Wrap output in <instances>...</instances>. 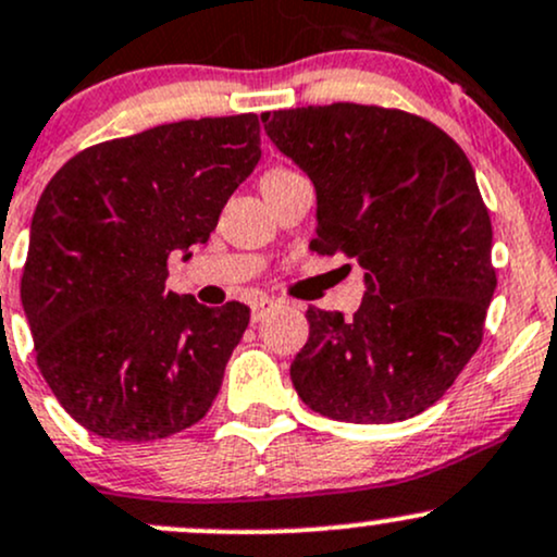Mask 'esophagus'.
Listing matches in <instances>:
<instances>
[{
  "label": "esophagus",
  "mask_w": 557,
  "mask_h": 557,
  "mask_svg": "<svg viewBox=\"0 0 557 557\" xmlns=\"http://www.w3.org/2000/svg\"><path fill=\"white\" fill-rule=\"evenodd\" d=\"M272 307V301H269V298H256L253 304H250V320L253 322H259L261 317H264V311Z\"/></svg>",
  "instance_id": "obj_1"
}]
</instances>
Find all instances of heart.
Instances as JSON below:
<instances>
[{"label": "heart", "instance_id": "obj_1", "mask_svg": "<svg viewBox=\"0 0 557 557\" xmlns=\"http://www.w3.org/2000/svg\"><path fill=\"white\" fill-rule=\"evenodd\" d=\"M288 174H293L290 169H269L264 176H261V185H267V182H274V180H283V176H288Z\"/></svg>", "mask_w": 557, "mask_h": 557}]
</instances>
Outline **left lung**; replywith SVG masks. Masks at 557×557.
Here are the masks:
<instances>
[{
    "mask_svg": "<svg viewBox=\"0 0 557 557\" xmlns=\"http://www.w3.org/2000/svg\"><path fill=\"white\" fill-rule=\"evenodd\" d=\"M261 121L314 182L309 248L357 259L368 283L354 320L309 307L293 386L333 420L414 418L481 346L497 288L492 219L468 156L436 124L396 108L333 102Z\"/></svg>",
    "mask_w": 557,
    "mask_h": 557,
    "instance_id": "8db88e82",
    "label": "left lung"
}]
</instances>
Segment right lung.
<instances>
[{
  "label": "right lung",
  "mask_w": 557,
  "mask_h": 557,
  "mask_svg": "<svg viewBox=\"0 0 557 557\" xmlns=\"http://www.w3.org/2000/svg\"><path fill=\"white\" fill-rule=\"evenodd\" d=\"M259 129L253 113L152 126L76 152L41 193L21 301L47 386L97 436L166 438L216 399L250 309L171 293L169 256L209 240Z\"/></svg>",
  "instance_id": "obj_1"
}]
</instances>
